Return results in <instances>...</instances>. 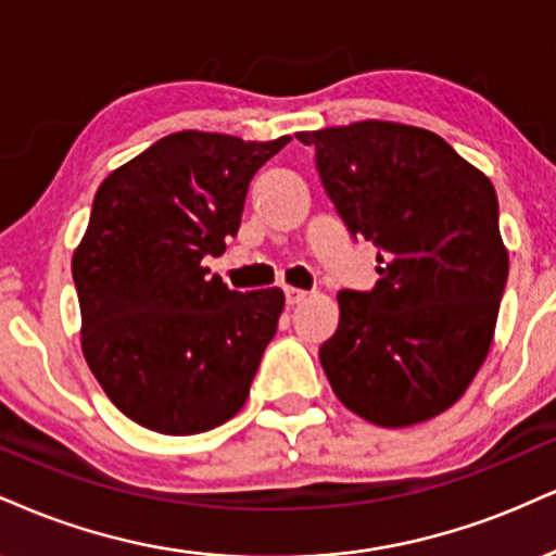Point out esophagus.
<instances>
[{"label": "esophagus", "mask_w": 556, "mask_h": 556, "mask_svg": "<svg viewBox=\"0 0 556 556\" xmlns=\"http://www.w3.org/2000/svg\"><path fill=\"white\" fill-rule=\"evenodd\" d=\"M285 298H287V305H298L307 298V292L298 290V287H285Z\"/></svg>", "instance_id": "34e87169"}]
</instances>
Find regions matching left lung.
<instances>
[{"mask_svg": "<svg viewBox=\"0 0 556 556\" xmlns=\"http://www.w3.org/2000/svg\"><path fill=\"white\" fill-rule=\"evenodd\" d=\"M380 279L342 290L339 329L320 346L346 409L380 427L438 417L464 396L490 352L507 282L497 193L438 134L393 122L300 131Z\"/></svg>", "mask_w": 556, "mask_h": 556, "instance_id": "1", "label": "left lung"}]
</instances>
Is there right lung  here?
Segmentation results:
<instances>
[{"instance_id": "1", "label": "right lung", "mask_w": 556, "mask_h": 556, "mask_svg": "<svg viewBox=\"0 0 556 556\" xmlns=\"http://www.w3.org/2000/svg\"><path fill=\"white\" fill-rule=\"evenodd\" d=\"M290 137L176 131L100 184L72 256L83 354L118 412L163 434L236 417L285 292H238L202 266L238 236L251 178Z\"/></svg>"}]
</instances>
